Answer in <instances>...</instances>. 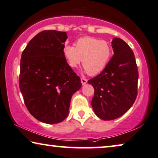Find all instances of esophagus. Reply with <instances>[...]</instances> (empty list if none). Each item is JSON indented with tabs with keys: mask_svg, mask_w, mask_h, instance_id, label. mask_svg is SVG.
I'll list each match as a JSON object with an SVG mask.
<instances>
[{
	"mask_svg": "<svg viewBox=\"0 0 158 158\" xmlns=\"http://www.w3.org/2000/svg\"><path fill=\"white\" fill-rule=\"evenodd\" d=\"M81 82L82 84V85H85L87 82V79H85V78H81Z\"/></svg>",
	"mask_w": 158,
	"mask_h": 158,
	"instance_id": "esophagus-1",
	"label": "esophagus"
}]
</instances>
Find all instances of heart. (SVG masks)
I'll use <instances>...</instances> for the list:
<instances>
[{
    "label": "heart",
    "mask_w": 158,
    "mask_h": 158,
    "mask_svg": "<svg viewBox=\"0 0 158 158\" xmlns=\"http://www.w3.org/2000/svg\"><path fill=\"white\" fill-rule=\"evenodd\" d=\"M63 52L69 67L76 68L82 60L85 70L91 75L103 71L111 56L108 42L90 37L77 40L75 46L65 45Z\"/></svg>",
    "instance_id": "b5f03b06"
}]
</instances>
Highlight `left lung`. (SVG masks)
Masks as SVG:
<instances>
[{"instance_id":"obj_1","label":"left lung","mask_w":158,"mask_h":158,"mask_svg":"<svg viewBox=\"0 0 158 158\" xmlns=\"http://www.w3.org/2000/svg\"><path fill=\"white\" fill-rule=\"evenodd\" d=\"M114 55L100 74L88 81L93 86L91 105L100 118L110 121L129 110L137 95L138 69L131 48L123 40H112Z\"/></svg>"}]
</instances>
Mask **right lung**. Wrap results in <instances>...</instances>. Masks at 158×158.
Segmentation results:
<instances>
[{
    "label": "right lung",
    "instance_id": "obj_1",
    "mask_svg": "<svg viewBox=\"0 0 158 158\" xmlns=\"http://www.w3.org/2000/svg\"><path fill=\"white\" fill-rule=\"evenodd\" d=\"M66 32L45 30L35 35L23 51L19 88L29 112L35 118L55 124L68 116L71 97L81 79L64 56Z\"/></svg>",
    "mask_w": 158,
    "mask_h": 158
}]
</instances>
